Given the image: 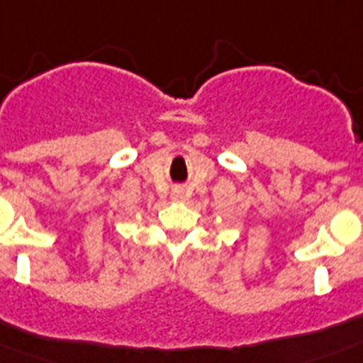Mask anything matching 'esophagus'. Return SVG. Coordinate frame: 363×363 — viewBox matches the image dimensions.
I'll return each mask as SVG.
<instances>
[{"mask_svg":"<svg viewBox=\"0 0 363 363\" xmlns=\"http://www.w3.org/2000/svg\"><path fill=\"white\" fill-rule=\"evenodd\" d=\"M184 199H185L184 189H179V187H176V189L172 191V201H184Z\"/></svg>","mask_w":363,"mask_h":363,"instance_id":"esophagus-1","label":"esophagus"}]
</instances>
